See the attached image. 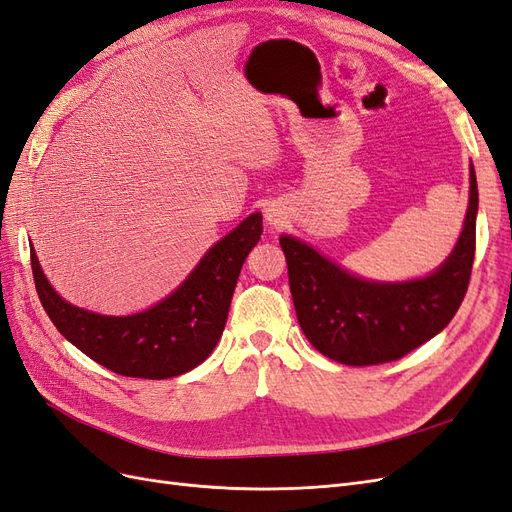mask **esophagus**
Returning <instances> with one entry per match:
<instances>
[{"label":"esophagus","instance_id":"34e87169","mask_svg":"<svg viewBox=\"0 0 512 512\" xmlns=\"http://www.w3.org/2000/svg\"><path fill=\"white\" fill-rule=\"evenodd\" d=\"M267 218H269V222H271V224H277V222H280V213H277L275 209H269Z\"/></svg>","mask_w":512,"mask_h":512}]
</instances>
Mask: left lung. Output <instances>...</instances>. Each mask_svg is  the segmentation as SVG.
I'll return each mask as SVG.
<instances>
[{
  "instance_id": "obj_1",
  "label": "left lung",
  "mask_w": 512,
  "mask_h": 512,
  "mask_svg": "<svg viewBox=\"0 0 512 512\" xmlns=\"http://www.w3.org/2000/svg\"><path fill=\"white\" fill-rule=\"evenodd\" d=\"M478 188L470 168V205L444 265L423 280L365 282L312 247L282 237L294 309L305 337L329 359L365 367L391 363L436 337L466 297L476 250Z\"/></svg>"
}]
</instances>
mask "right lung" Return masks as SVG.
I'll list each match as a JSON object with an SVG mask.
<instances>
[{"label":"right lung","mask_w":512,"mask_h":512,"mask_svg":"<svg viewBox=\"0 0 512 512\" xmlns=\"http://www.w3.org/2000/svg\"><path fill=\"white\" fill-rule=\"evenodd\" d=\"M252 213L215 243L168 299L134 316H100L66 303L46 282L32 247V273L44 312L89 359L128 378L164 380L203 363L220 342L247 254L260 241Z\"/></svg>","instance_id":"right-lung-1"}]
</instances>
